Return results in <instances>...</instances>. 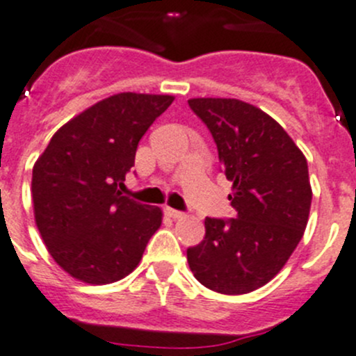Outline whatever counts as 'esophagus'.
Instances as JSON below:
<instances>
[{
	"label": "esophagus",
	"instance_id": "1",
	"mask_svg": "<svg viewBox=\"0 0 356 356\" xmlns=\"http://www.w3.org/2000/svg\"><path fill=\"white\" fill-rule=\"evenodd\" d=\"M165 213H167L168 217H172V219H181V217L184 216V213H182L181 210L170 209V207H167V209H165Z\"/></svg>",
	"mask_w": 356,
	"mask_h": 356
}]
</instances>
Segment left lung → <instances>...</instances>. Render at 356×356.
Masks as SVG:
<instances>
[{
  "label": "left lung",
  "mask_w": 356,
  "mask_h": 356,
  "mask_svg": "<svg viewBox=\"0 0 356 356\" xmlns=\"http://www.w3.org/2000/svg\"><path fill=\"white\" fill-rule=\"evenodd\" d=\"M210 130L233 193L234 219H205V238L188 248L202 285L219 294H247L285 266L305 234L312 207L308 161L289 134L255 106L238 99H189Z\"/></svg>",
  "instance_id": "1"
}]
</instances>
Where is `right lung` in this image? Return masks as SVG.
Returning a JSON list of instances; mask_svg holds the SVG:
<instances>
[{"label": "right lung", "instance_id": "obj_1", "mask_svg": "<svg viewBox=\"0 0 356 356\" xmlns=\"http://www.w3.org/2000/svg\"><path fill=\"white\" fill-rule=\"evenodd\" d=\"M172 95L116 94L62 125L33 168L34 219L62 270L85 284L132 273L161 209L123 196L139 140Z\"/></svg>", "mask_w": 356, "mask_h": 356}]
</instances>
